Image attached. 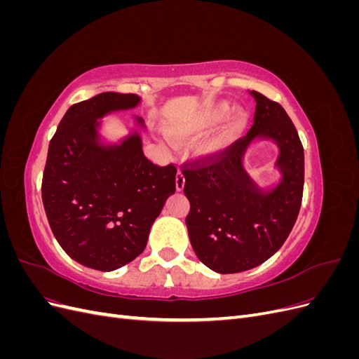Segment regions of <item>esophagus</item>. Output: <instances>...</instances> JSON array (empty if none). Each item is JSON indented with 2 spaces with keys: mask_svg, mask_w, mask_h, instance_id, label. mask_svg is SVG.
I'll use <instances>...</instances> for the list:
<instances>
[{
  "mask_svg": "<svg viewBox=\"0 0 359 359\" xmlns=\"http://www.w3.org/2000/svg\"><path fill=\"white\" fill-rule=\"evenodd\" d=\"M184 184H186V178H184L182 170L178 169L177 177H175V186H177V190H178V191H181V190L184 189Z\"/></svg>",
  "mask_w": 359,
  "mask_h": 359,
  "instance_id": "obj_1",
  "label": "esophagus"
}]
</instances>
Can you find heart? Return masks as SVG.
Here are the masks:
<instances>
[{"instance_id": "b5f03b06", "label": "heart", "mask_w": 359, "mask_h": 359, "mask_svg": "<svg viewBox=\"0 0 359 359\" xmlns=\"http://www.w3.org/2000/svg\"><path fill=\"white\" fill-rule=\"evenodd\" d=\"M232 111L231 103L220 102L211 107H208L205 112H202L196 119L189 123H180V124H170L168 127V133L170 139L175 144H186L190 140L196 139L205 133L211 132V130L219 126L223 119L229 115ZM248 121L247 112L238 109L229 119V123L224 124L219 132L212 133L206 137L203 142L199 145V153L203 156H211L215 153H220L227 145L232 144L233 140L240 136Z\"/></svg>"}]
</instances>
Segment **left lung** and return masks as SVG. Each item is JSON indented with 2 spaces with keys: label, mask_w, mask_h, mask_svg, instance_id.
Listing matches in <instances>:
<instances>
[{
  "label": "left lung",
  "mask_w": 359,
  "mask_h": 359,
  "mask_svg": "<svg viewBox=\"0 0 359 359\" xmlns=\"http://www.w3.org/2000/svg\"><path fill=\"white\" fill-rule=\"evenodd\" d=\"M250 94L256 112L248 133L220 153L182 166L191 247L203 265L220 274L252 269L273 256L287 240L302 201L304 148L297 128L277 102ZM257 137L274 140L280 149L276 165L282 180L269 192L259 189L242 166Z\"/></svg>",
  "instance_id": "8db88e82"
}]
</instances>
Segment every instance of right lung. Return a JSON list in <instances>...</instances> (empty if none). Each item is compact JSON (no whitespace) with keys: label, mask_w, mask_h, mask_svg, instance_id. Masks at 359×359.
<instances>
[{"label":"right lung","mask_w":359,"mask_h":359,"mask_svg":"<svg viewBox=\"0 0 359 359\" xmlns=\"http://www.w3.org/2000/svg\"><path fill=\"white\" fill-rule=\"evenodd\" d=\"M139 102L136 94L102 93L76 103L49 144L41 181L49 226L64 252L93 269L114 271L142 253L175 193L177 168L149 161L137 132L119 145L99 142L97 119ZM136 121L144 127V119Z\"/></svg>","instance_id":"obj_1"}]
</instances>
